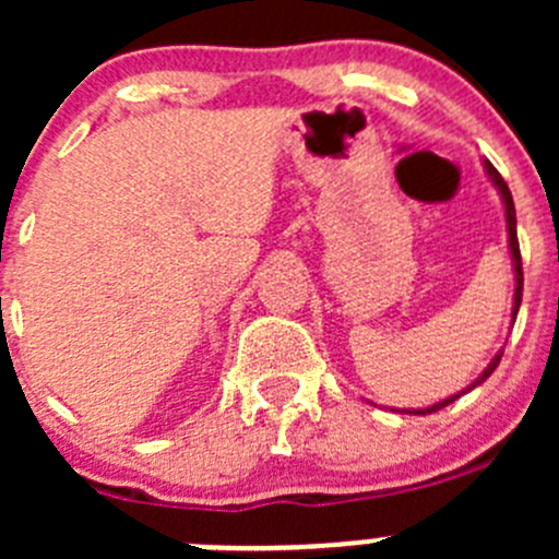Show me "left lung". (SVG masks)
<instances>
[{
	"label": "left lung",
	"mask_w": 559,
	"mask_h": 559,
	"mask_svg": "<svg viewBox=\"0 0 559 559\" xmlns=\"http://www.w3.org/2000/svg\"><path fill=\"white\" fill-rule=\"evenodd\" d=\"M487 173H489V178H492V183L498 186V189H500V197H503V205H506V224H509V246H511V257H514V273H516V292H514V319H516V313H520V306H522V284H524V273H522L520 240H516V211H514V200H511L509 183H506V180H503V175H500L498 170H495V167L489 165V162H487ZM500 357H503V352H500L498 357H495L492 362L487 365V370H484V373L478 376V379L473 381V384L467 386L465 392H471L473 386H478V384H481V381H487L489 376L495 373V368H498ZM465 392H460V394H465ZM460 394H454V397H447V400H443V403H438V405H430V408H425V411H414V414H436V411L447 408L449 403H454V400L460 397ZM408 414H411V411H408Z\"/></svg>",
	"instance_id": "1"
}]
</instances>
